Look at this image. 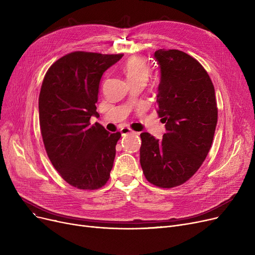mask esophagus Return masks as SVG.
<instances>
[{"label": "esophagus", "mask_w": 255, "mask_h": 255, "mask_svg": "<svg viewBox=\"0 0 255 255\" xmlns=\"http://www.w3.org/2000/svg\"><path fill=\"white\" fill-rule=\"evenodd\" d=\"M121 133H122V135H127V134H134V133H136V132H134L133 130H131L129 127H123V128H121Z\"/></svg>", "instance_id": "obj_1"}]
</instances>
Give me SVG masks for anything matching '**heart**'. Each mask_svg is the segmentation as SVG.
<instances>
[{"label":"heart","instance_id":"1","mask_svg":"<svg viewBox=\"0 0 255 255\" xmlns=\"http://www.w3.org/2000/svg\"><path fill=\"white\" fill-rule=\"evenodd\" d=\"M124 73L129 84L144 83L149 78L150 68L143 59L138 57L130 58L123 66Z\"/></svg>","mask_w":255,"mask_h":255}]
</instances>
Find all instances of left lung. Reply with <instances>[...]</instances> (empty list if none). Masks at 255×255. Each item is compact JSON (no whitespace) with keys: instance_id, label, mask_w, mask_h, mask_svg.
<instances>
[{"instance_id":"left-lung-1","label":"left lung","mask_w":255,"mask_h":255,"mask_svg":"<svg viewBox=\"0 0 255 255\" xmlns=\"http://www.w3.org/2000/svg\"><path fill=\"white\" fill-rule=\"evenodd\" d=\"M157 114L166 133L156 139L140 134V165L150 183L171 188L188 181L203 164L217 125L212 80L194 58L178 49H158Z\"/></svg>"}]
</instances>
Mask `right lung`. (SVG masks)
<instances>
[{"label": "right lung", "mask_w": 255, "mask_h": 255, "mask_svg": "<svg viewBox=\"0 0 255 255\" xmlns=\"http://www.w3.org/2000/svg\"><path fill=\"white\" fill-rule=\"evenodd\" d=\"M123 55L74 51L53 63L39 95L40 129L47 156L60 176L78 189L109 181L121 133L91 124L103 73Z\"/></svg>", "instance_id": "right-lung-1"}]
</instances>
